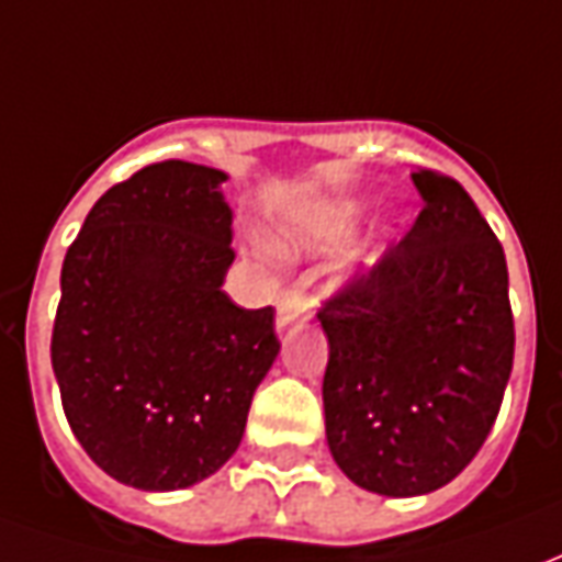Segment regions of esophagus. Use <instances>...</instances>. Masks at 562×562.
Here are the masks:
<instances>
[{
	"mask_svg": "<svg viewBox=\"0 0 562 562\" xmlns=\"http://www.w3.org/2000/svg\"><path fill=\"white\" fill-rule=\"evenodd\" d=\"M310 318V301L304 297V292L297 289H285L280 294V304H277V325L280 328H289L294 322H304Z\"/></svg>",
	"mask_w": 562,
	"mask_h": 562,
	"instance_id": "1",
	"label": "esophagus"
}]
</instances>
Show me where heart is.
<instances>
[{
    "mask_svg": "<svg viewBox=\"0 0 562 562\" xmlns=\"http://www.w3.org/2000/svg\"><path fill=\"white\" fill-rule=\"evenodd\" d=\"M355 213L349 207H334L328 213H322L313 225V237L322 240V244H334V240H342L346 234L352 232Z\"/></svg>",
    "mask_w": 562,
    "mask_h": 562,
    "instance_id": "heart-1",
    "label": "heart"
}]
</instances>
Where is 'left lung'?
Masks as SVG:
<instances>
[{
	"instance_id": "obj_1",
	"label": "left lung",
	"mask_w": 562,
	"mask_h": 562,
	"mask_svg": "<svg viewBox=\"0 0 562 562\" xmlns=\"http://www.w3.org/2000/svg\"><path fill=\"white\" fill-rule=\"evenodd\" d=\"M413 180V228L318 310L330 454L385 496L430 494L467 470L515 358L503 244L454 177L418 168Z\"/></svg>"
}]
</instances>
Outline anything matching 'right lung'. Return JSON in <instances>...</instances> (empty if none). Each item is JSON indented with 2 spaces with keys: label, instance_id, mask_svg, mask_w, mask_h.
<instances>
[{
  "label": "right lung",
  "instance_id": "obj_1",
  "mask_svg": "<svg viewBox=\"0 0 562 562\" xmlns=\"http://www.w3.org/2000/svg\"><path fill=\"white\" fill-rule=\"evenodd\" d=\"M207 165L165 159L111 186L63 261L50 361L83 451L111 479L177 491L244 439L280 352L273 306L222 292L232 207Z\"/></svg>",
  "mask_w": 562,
  "mask_h": 562
}]
</instances>
